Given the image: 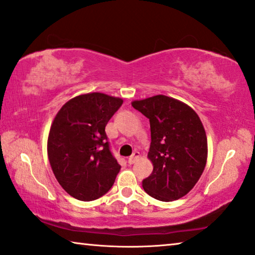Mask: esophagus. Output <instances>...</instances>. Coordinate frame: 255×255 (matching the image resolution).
Wrapping results in <instances>:
<instances>
[{
    "label": "esophagus",
    "mask_w": 255,
    "mask_h": 255,
    "mask_svg": "<svg viewBox=\"0 0 255 255\" xmlns=\"http://www.w3.org/2000/svg\"><path fill=\"white\" fill-rule=\"evenodd\" d=\"M139 157H140V152L139 151H134L132 154V156H130V157L128 158V164H134L136 160L139 159Z\"/></svg>",
    "instance_id": "esophagus-1"
}]
</instances>
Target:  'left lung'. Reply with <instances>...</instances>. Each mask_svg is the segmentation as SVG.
Wrapping results in <instances>:
<instances>
[{
	"instance_id": "8db88e82",
	"label": "left lung",
	"mask_w": 255,
	"mask_h": 255,
	"mask_svg": "<svg viewBox=\"0 0 255 255\" xmlns=\"http://www.w3.org/2000/svg\"><path fill=\"white\" fill-rule=\"evenodd\" d=\"M131 104L150 123L148 159L154 168L142 181L143 189L158 201H177L193 189L206 165L207 138L202 121L190 106L167 96Z\"/></svg>"
}]
</instances>
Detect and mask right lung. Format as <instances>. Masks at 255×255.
<instances>
[{
    "mask_svg": "<svg viewBox=\"0 0 255 255\" xmlns=\"http://www.w3.org/2000/svg\"><path fill=\"white\" fill-rule=\"evenodd\" d=\"M123 99L100 92L68 100L57 113L48 136L54 177L78 201L101 197L114 185L121 165L109 150L105 128Z\"/></svg>",
    "mask_w": 255,
    "mask_h": 255,
    "instance_id": "right-lung-1",
    "label": "right lung"
}]
</instances>
